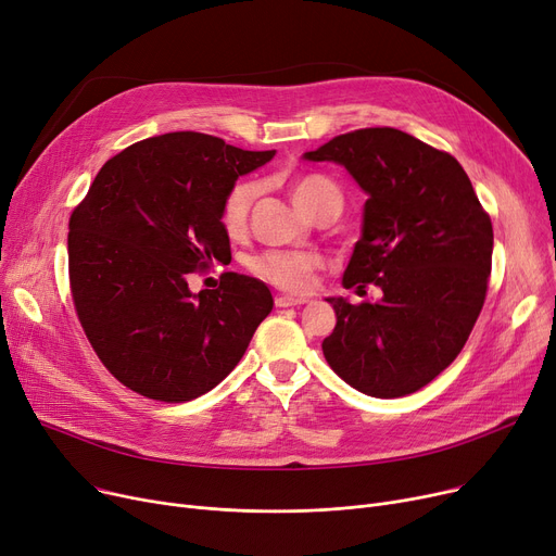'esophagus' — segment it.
Returning <instances> with one entry per match:
<instances>
[{
	"label": "esophagus",
	"mask_w": 556,
	"mask_h": 556,
	"mask_svg": "<svg viewBox=\"0 0 556 556\" xmlns=\"http://www.w3.org/2000/svg\"><path fill=\"white\" fill-rule=\"evenodd\" d=\"M308 300L306 298H293V295H279L277 300H275V304L279 306V308H288V306H302V304H306Z\"/></svg>",
	"instance_id": "1"
}]
</instances>
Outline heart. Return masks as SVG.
I'll use <instances>...</instances> for the list:
<instances>
[{
	"instance_id": "1",
	"label": "heart",
	"mask_w": 556,
	"mask_h": 556,
	"mask_svg": "<svg viewBox=\"0 0 556 556\" xmlns=\"http://www.w3.org/2000/svg\"><path fill=\"white\" fill-rule=\"evenodd\" d=\"M256 193L258 189L254 182H237L225 193L220 225L229 239H241L248 231ZM288 193L295 207L308 218L323 210H333L338 214L342 210L340 189L323 175H298L288 182ZM250 270L288 293H308L317 281V273L323 270V258L311 252H263L252 258Z\"/></svg>"
}]
</instances>
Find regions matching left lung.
Returning <instances> with one entry per match:
<instances>
[{"label":"left lung","instance_id":"1","mask_svg":"<svg viewBox=\"0 0 556 556\" xmlns=\"http://www.w3.org/2000/svg\"><path fill=\"white\" fill-rule=\"evenodd\" d=\"M304 160L344 166L367 193L342 286L383 290L378 302L327 300L338 323L325 358L367 396L413 394L473 331L491 273V218L453 155L396 128L338 135Z\"/></svg>","mask_w":556,"mask_h":556}]
</instances>
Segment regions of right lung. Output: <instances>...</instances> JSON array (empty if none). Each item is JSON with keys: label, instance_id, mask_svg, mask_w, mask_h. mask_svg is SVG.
Returning a JSON list of instances; mask_svg holds the SVG:
<instances>
[{"label": "right lung", "instance_id": "right-lung-1", "mask_svg": "<svg viewBox=\"0 0 556 556\" xmlns=\"http://www.w3.org/2000/svg\"><path fill=\"white\" fill-rule=\"evenodd\" d=\"M275 157L202 132H166L103 164L70 218V283L83 331L132 392L185 403L239 365L273 311L268 286L225 273L191 293L189 275L231 258L225 193Z\"/></svg>", "mask_w": 556, "mask_h": 556}]
</instances>
